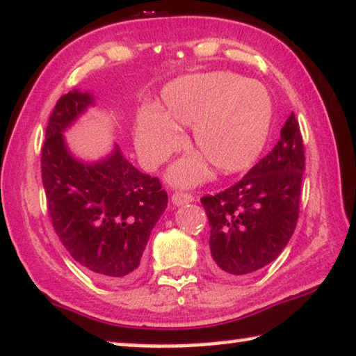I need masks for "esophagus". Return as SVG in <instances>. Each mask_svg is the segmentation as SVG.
<instances>
[{
	"label": "esophagus",
	"mask_w": 356,
	"mask_h": 356,
	"mask_svg": "<svg viewBox=\"0 0 356 356\" xmlns=\"http://www.w3.org/2000/svg\"><path fill=\"white\" fill-rule=\"evenodd\" d=\"M193 201V196L190 193H174L172 195V203L176 206H184Z\"/></svg>",
	"instance_id": "obj_1"
}]
</instances>
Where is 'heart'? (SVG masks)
I'll return each instance as SVG.
<instances>
[{
	"mask_svg": "<svg viewBox=\"0 0 356 356\" xmlns=\"http://www.w3.org/2000/svg\"><path fill=\"white\" fill-rule=\"evenodd\" d=\"M163 110L142 107L136 118V150L152 169L180 148V126H192V142L217 172L233 174L251 166L267 144L272 99L262 84L229 72L177 78L163 88ZM206 166L200 156H185L169 169L174 185L198 184Z\"/></svg>",
	"mask_w": 356,
	"mask_h": 356,
	"instance_id": "obj_1",
	"label": "heart"
}]
</instances>
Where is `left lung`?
Listing matches in <instances>:
<instances>
[{"label": "left lung", "mask_w": 356, "mask_h": 356, "mask_svg": "<svg viewBox=\"0 0 356 356\" xmlns=\"http://www.w3.org/2000/svg\"><path fill=\"white\" fill-rule=\"evenodd\" d=\"M305 156L294 113L281 127L278 144L240 182L203 196L209 219L211 270L243 277L273 262L293 236Z\"/></svg>", "instance_id": "left-lung-1"}]
</instances>
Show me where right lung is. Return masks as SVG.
Here are the masks:
<instances>
[{
	"label": "right lung",
	"mask_w": 356,
	"mask_h": 356,
	"mask_svg": "<svg viewBox=\"0 0 356 356\" xmlns=\"http://www.w3.org/2000/svg\"><path fill=\"white\" fill-rule=\"evenodd\" d=\"M95 105L89 91L62 95L46 127L42 185L52 227L75 261L105 283L140 273L153 227L168 208L160 180L140 172L118 145L99 160H81L65 132Z\"/></svg>",
	"instance_id": "add662e5"
}]
</instances>
